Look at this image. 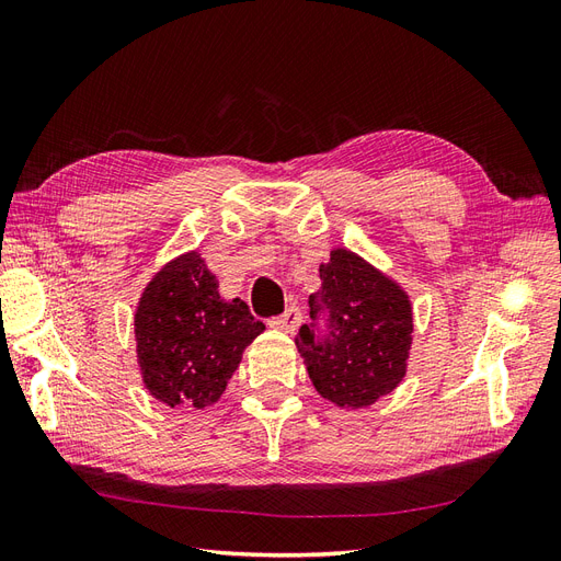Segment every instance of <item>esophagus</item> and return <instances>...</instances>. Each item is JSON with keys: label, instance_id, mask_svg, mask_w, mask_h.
Segmentation results:
<instances>
[{"label": "esophagus", "instance_id": "esophagus-1", "mask_svg": "<svg viewBox=\"0 0 561 561\" xmlns=\"http://www.w3.org/2000/svg\"><path fill=\"white\" fill-rule=\"evenodd\" d=\"M271 325H274V328L280 330V332L293 334V332H297V328L301 325V311H299L297 307H290L283 316L271 320Z\"/></svg>", "mask_w": 561, "mask_h": 561}]
</instances>
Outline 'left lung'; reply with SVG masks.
<instances>
[{"instance_id": "8db88e82", "label": "left lung", "mask_w": 561, "mask_h": 561, "mask_svg": "<svg viewBox=\"0 0 561 561\" xmlns=\"http://www.w3.org/2000/svg\"><path fill=\"white\" fill-rule=\"evenodd\" d=\"M320 290L309 313H328V334L301 325L295 344L318 393L344 410H363L396 390L412 348V301L383 271L348 248L320 264Z\"/></svg>"}]
</instances>
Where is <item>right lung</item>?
I'll list each match as a JSON object with an SVG mask.
<instances>
[{"label": "right lung", "mask_w": 561, "mask_h": 561, "mask_svg": "<svg viewBox=\"0 0 561 561\" xmlns=\"http://www.w3.org/2000/svg\"><path fill=\"white\" fill-rule=\"evenodd\" d=\"M201 252L163 264L135 307V351L142 383L168 407L203 410L219 400L243 351L266 328L248 304L219 297Z\"/></svg>", "instance_id": "right-lung-1"}]
</instances>
